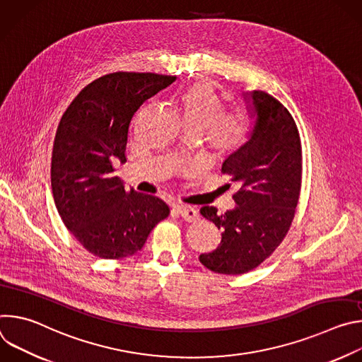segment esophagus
Here are the masks:
<instances>
[{
    "label": "esophagus",
    "instance_id": "esophagus-1",
    "mask_svg": "<svg viewBox=\"0 0 362 362\" xmlns=\"http://www.w3.org/2000/svg\"><path fill=\"white\" fill-rule=\"evenodd\" d=\"M175 211L185 219V221H196L199 218V212L197 209L192 208V206H187V204H176L175 206Z\"/></svg>",
    "mask_w": 362,
    "mask_h": 362
}]
</instances>
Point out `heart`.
Wrapping results in <instances>:
<instances>
[{
  "mask_svg": "<svg viewBox=\"0 0 362 362\" xmlns=\"http://www.w3.org/2000/svg\"><path fill=\"white\" fill-rule=\"evenodd\" d=\"M180 110L185 129L204 132L212 147L225 156L239 151L250 137V122L239 113L223 115V101L208 83L187 88L180 97Z\"/></svg>",
  "mask_w": 362,
  "mask_h": 362,
  "instance_id": "obj_1",
  "label": "heart"
}]
</instances>
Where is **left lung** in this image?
I'll return each mask as SVG.
<instances>
[{
  "label": "left lung",
  "instance_id": "obj_1",
  "mask_svg": "<svg viewBox=\"0 0 362 362\" xmlns=\"http://www.w3.org/2000/svg\"><path fill=\"white\" fill-rule=\"evenodd\" d=\"M242 97L250 117V137L222 166L239 186L233 194L236 206L225 214H218L214 206L200 209L222 230V240L215 250L202 253L199 261L225 275L256 268L279 246L300 190V139L291 113L265 91L245 90Z\"/></svg>",
  "mask_w": 362,
  "mask_h": 362
}]
</instances>
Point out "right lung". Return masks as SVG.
<instances>
[{
  "mask_svg": "<svg viewBox=\"0 0 362 362\" xmlns=\"http://www.w3.org/2000/svg\"><path fill=\"white\" fill-rule=\"evenodd\" d=\"M175 76L117 71L86 86L63 115L51 159L56 208L74 238L103 259L140 250L169 206L126 189L113 163H126L130 124L144 103Z\"/></svg>",
  "mask_w": 362,
  "mask_h": 362,
  "instance_id": "right-lung-1",
  "label": "right lung"
}]
</instances>
